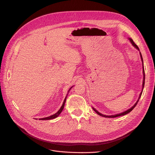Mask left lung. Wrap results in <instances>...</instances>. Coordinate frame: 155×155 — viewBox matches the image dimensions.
<instances>
[{"mask_svg": "<svg viewBox=\"0 0 155 155\" xmlns=\"http://www.w3.org/2000/svg\"><path fill=\"white\" fill-rule=\"evenodd\" d=\"M129 41H130V43H131V44H132L134 47L137 48V49H138L139 51H140V50H139V48L138 47V46L136 45L135 43H134V42L133 41V40L132 39H130V38H129ZM140 57H141V59H142V63H143V59H142V54H141V53L140 52ZM143 84H142V91L141 92V93H140V96H139V98H138V101L136 102V104L130 108V109H128L127 110H126V111H125V112H122V113H120V114H115V115H111V116H106V115H104V114H101V113H100L99 112H98L97 110H96L94 108H93L92 107V109H93V110H94L96 113L98 114V115H100V116H103V117H105V118H116V117H118V116H124V115H125V114H128V113H129V112H130V111H132V110L134 109V108L136 107V105H137V104H138V101H139V100H140V97H141V96H142V92H143V87H144V84H145V72H144V68H143Z\"/></svg>", "mask_w": 155, "mask_h": 155, "instance_id": "1", "label": "left lung"}]
</instances>
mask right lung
<instances>
[{"label":"right lung","instance_id":"1","mask_svg":"<svg viewBox=\"0 0 155 155\" xmlns=\"http://www.w3.org/2000/svg\"><path fill=\"white\" fill-rule=\"evenodd\" d=\"M71 88H72V87H71ZM71 88H70V89H69V91L70 90V89H71ZM69 91H68V92H69ZM67 96H68V94H67V96L65 97V99H64V101H63V105H62V106H61V107L60 108V109L56 112L55 114H53V115H51V116H48V117H46V118H40L39 120H51V119H54V118H57V117L61 114V112H62V110H63V108H64V104H65V102H66V100H67Z\"/></svg>","mask_w":155,"mask_h":155}]
</instances>
